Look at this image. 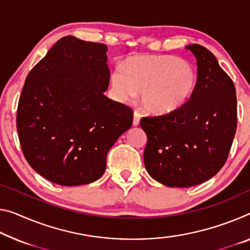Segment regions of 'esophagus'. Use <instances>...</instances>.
Listing matches in <instances>:
<instances>
[{
  "instance_id": "esophagus-1",
  "label": "esophagus",
  "mask_w": 250,
  "mask_h": 250,
  "mask_svg": "<svg viewBox=\"0 0 250 250\" xmlns=\"http://www.w3.org/2000/svg\"><path fill=\"white\" fill-rule=\"evenodd\" d=\"M140 120H141V115H140V113L135 110L133 115V125L137 126L138 124H140Z\"/></svg>"
}]
</instances>
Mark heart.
Returning a JSON list of instances; mask_svg holds the SVG:
<instances>
[{"mask_svg":"<svg viewBox=\"0 0 250 250\" xmlns=\"http://www.w3.org/2000/svg\"><path fill=\"white\" fill-rule=\"evenodd\" d=\"M110 83L121 101H133L141 94L148 113H173L186 104L197 85V74L189 62L173 56L141 57L114 69Z\"/></svg>","mask_w":250,"mask_h":250,"instance_id":"b5f03b06","label":"heart"}]
</instances>
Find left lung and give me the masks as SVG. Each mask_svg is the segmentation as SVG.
<instances>
[{
    "label": "left lung",
    "mask_w": 250,
    "mask_h": 250,
    "mask_svg": "<svg viewBox=\"0 0 250 250\" xmlns=\"http://www.w3.org/2000/svg\"><path fill=\"white\" fill-rule=\"evenodd\" d=\"M197 58L198 79L191 98L173 113L145 116L144 163L167 187L197 186L224 167L237 129V97L231 78L200 44L187 47Z\"/></svg>",
    "instance_id": "obj_1"
}]
</instances>
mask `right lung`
Listing matches in <instances>:
<instances>
[{
  "label": "right lung",
  "mask_w": 250,
  "mask_h": 250,
  "mask_svg": "<svg viewBox=\"0 0 250 250\" xmlns=\"http://www.w3.org/2000/svg\"><path fill=\"white\" fill-rule=\"evenodd\" d=\"M107 47L63 37L26 77L17 113L25 160L60 186L94 182L107 153L133 123V109L104 95L109 85Z\"/></svg>",
  "instance_id": "add662e5"
}]
</instances>
